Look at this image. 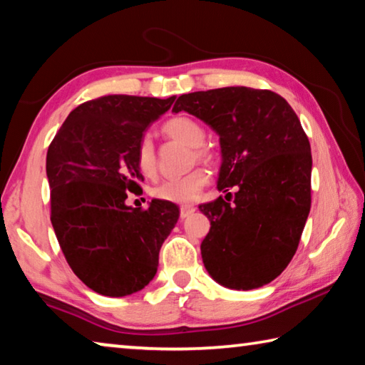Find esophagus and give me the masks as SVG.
Listing matches in <instances>:
<instances>
[{"label":"esophagus","instance_id":"obj_1","mask_svg":"<svg viewBox=\"0 0 365 365\" xmlns=\"http://www.w3.org/2000/svg\"><path fill=\"white\" fill-rule=\"evenodd\" d=\"M195 211H196V209H195L193 206H182V207H180V217H182V219L188 217V215L193 214Z\"/></svg>","mask_w":365,"mask_h":365}]
</instances>
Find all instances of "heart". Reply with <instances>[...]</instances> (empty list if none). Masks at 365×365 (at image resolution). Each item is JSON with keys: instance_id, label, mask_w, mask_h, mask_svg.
<instances>
[{"instance_id": "1", "label": "heart", "mask_w": 365, "mask_h": 365, "mask_svg": "<svg viewBox=\"0 0 365 365\" xmlns=\"http://www.w3.org/2000/svg\"><path fill=\"white\" fill-rule=\"evenodd\" d=\"M163 133L165 137L191 148V164L195 160L201 164H211L214 154L207 146L202 143L206 141V130L200 122L187 115H175L163 123ZM137 168L141 175L153 178L158 172V154L156 146L150 135H143L137 145L135 151ZM209 183V175L206 170L195 169L190 174L174 180H165L153 190L154 197L160 201L174 202V205H190L197 200L202 188Z\"/></svg>"}]
</instances>
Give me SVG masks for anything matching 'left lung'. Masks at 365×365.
<instances>
[{
  "label": "left lung",
  "instance_id": "left-lung-1",
  "mask_svg": "<svg viewBox=\"0 0 365 365\" xmlns=\"http://www.w3.org/2000/svg\"><path fill=\"white\" fill-rule=\"evenodd\" d=\"M172 110L220 137L217 188L227 196L200 206L211 220L201 243L206 270L232 289L267 285L293 259L311 211V145L298 115L285 98L248 86L182 95Z\"/></svg>",
  "mask_w": 365,
  "mask_h": 365
}]
</instances>
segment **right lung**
Returning <instances> with one entry per match:
<instances>
[{
	"mask_svg": "<svg viewBox=\"0 0 365 365\" xmlns=\"http://www.w3.org/2000/svg\"><path fill=\"white\" fill-rule=\"evenodd\" d=\"M174 101L108 95L82 103L48 148L54 233L73 274L100 294L120 298L145 288L178 220L174 202L125 205L128 193H143L138 141Z\"/></svg>",
	"mask_w": 365,
	"mask_h": 365,
	"instance_id": "obj_1",
	"label": "right lung"
}]
</instances>
